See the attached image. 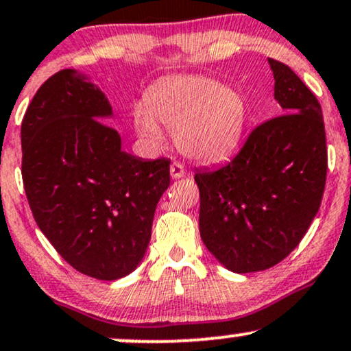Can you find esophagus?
Listing matches in <instances>:
<instances>
[{"instance_id":"obj_1","label":"esophagus","mask_w":351,"mask_h":351,"mask_svg":"<svg viewBox=\"0 0 351 351\" xmlns=\"http://www.w3.org/2000/svg\"><path fill=\"white\" fill-rule=\"evenodd\" d=\"M170 175H171V178H175V180L183 178V176L186 175V170H184V167L181 163L173 162L170 165Z\"/></svg>"}]
</instances>
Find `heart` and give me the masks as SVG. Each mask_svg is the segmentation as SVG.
Instances as JSON below:
<instances>
[{"mask_svg": "<svg viewBox=\"0 0 351 351\" xmlns=\"http://www.w3.org/2000/svg\"><path fill=\"white\" fill-rule=\"evenodd\" d=\"M247 124V103L235 88L202 77H173L152 88L145 109L134 112L137 134L150 143L175 130L184 157L210 163L237 149Z\"/></svg>", "mask_w": 351, "mask_h": 351, "instance_id": "obj_1", "label": "heart"}]
</instances>
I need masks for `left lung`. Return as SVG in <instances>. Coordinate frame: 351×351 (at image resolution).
Wrapping results in <instances>:
<instances>
[{"mask_svg": "<svg viewBox=\"0 0 351 351\" xmlns=\"http://www.w3.org/2000/svg\"><path fill=\"white\" fill-rule=\"evenodd\" d=\"M268 63L282 114L253 129L229 163L194 175L202 242L234 273L263 271L298 247L327 178L317 98L288 65Z\"/></svg>", "mask_w": 351, "mask_h": 351, "instance_id": "8db88e82", "label": "left lung"}]
</instances>
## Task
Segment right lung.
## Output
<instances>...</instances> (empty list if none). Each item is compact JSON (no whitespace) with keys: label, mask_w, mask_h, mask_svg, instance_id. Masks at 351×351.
<instances>
[{"label":"right lung","mask_w":351,"mask_h":351,"mask_svg":"<svg viewBox=\"0 0 351 351\" xmlns=\"http://www.w3.org/2000/svg\"><path fill=\"white\" fill-rule=\"evenodd\" d=\"M112 108L77 70H60L37 90L21 125L23 181L32 216L66 263L114 281L138 267L155 209L170 186V160L121 149L104 124Z\"/></svg>","instance_id":"1"}]
</instances>
